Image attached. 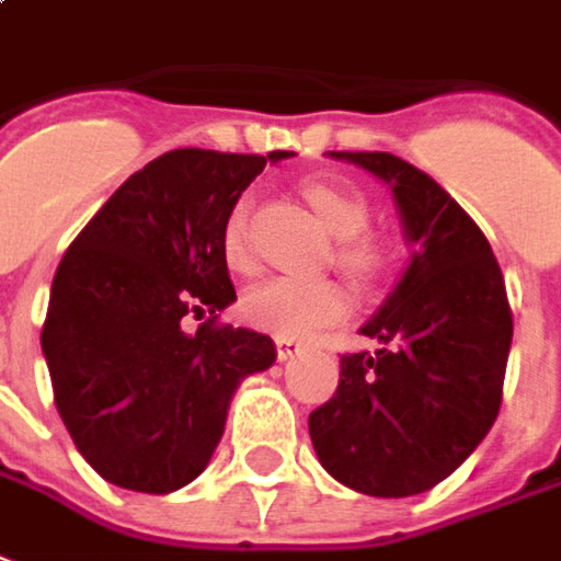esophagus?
Returning <instances> with one entry per match:
<instances>
[{
    "label": "esophagus",
    "mask_w": 561,
    "mask_h": 561,
    "mask_svg": "<svg viewBox=\"0 0 561 561\" xmlns=\"http://www.w3.org/2000/svg\"><path fill=\"white\" fill-rule=\"evenodd\" d=\"M274 347H277V359H293L296 353H301V341H296V337H284V335H277L274 337Z\"/></svg>",
    "instance_id": "esophagus-1"
}]
</instances>
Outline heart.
Wrapping results in <instances>:
<instances>
[{"label":"heart","instance_id":"obj_1","mask_svg":"<svg viewBox=\"0 0 561 561\" xmlns=\"http://www.w3.org/2000/svg\"><path fill=\"white\" fill-rule=\"evenodd\" d=\"M301 196L317 210V217L335 238H341L337 260L356 277H375L387 265V250L377 238L365 236L371 224V202L363 190L337 181L311 178L301 186ZM220 253L232 272H248L253 265L248 236V205L236 202L220 229ZM351 305L347 289L329 277H268L250 287L241 299L244 320L265 332L284 337L311 335L323 325L344 317Z\"/></svg>","mask_w":561,"mask_h":561}]
</instances>
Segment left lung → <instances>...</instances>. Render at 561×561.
Listing matches in <instances>:
<instances>
[{"mask_svg":"<svg viewBox=\"0 0 561 561\" xmlns=\"http://www.w3.org/2000/svg\"><path fill=\"white\" fill-rule=\"evenodd\" d=\"M383 178L416 244L363 325L380 351L344 353L332 399L308 416L313 450L344 486L377 499L432 490L499 416L514 313L480 226L444 186L392 153L332 150Z\"/></svg>","mask_w":561,"mask_h":561,"instance_id":"left-lung-1","label":"left lung"}]
</instances>
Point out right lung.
<instances>
[{
  "mask_svg": "<svg viewBox=\"0 0 561 561\" xmlns=\"http://www.w3.org/2000/svg\"><path fill=\"white\" fill-rule=\"evenodd\" d=\"M289 150H169L96 210L59 260L42 351L75 447L102 478L165 495L220 444L232 392L274 363V341L220 323L236 301L220 229ZM186 316L206 320L196 333Z\"/></svg>",
  "mask_w": 561,
  "mask_h": 561,
  "instance_id": "obj_1",
  "label": "right lung"
}]
</instances>
